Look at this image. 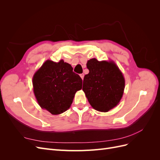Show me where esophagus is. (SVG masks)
Segmentation results:
<instances>
[{
  "instance_id": "esophagus-1",
  "label": "esophagus",
  "mask_w": 160,
  "mask_h": 160,
  "mask_svg": "<svg viewBox=\"0 0 160 160\" xmlns=\"http://www.w3.org/2000/svg\"><path fill=\"white\" fill-rule=\"evenodd\" d=\"M80 77H81V79H83V78H84V74H83V73H81V74H80Z\"/></svg>"
}]
</instances>
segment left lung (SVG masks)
Here are the masks:
<instances>
[{"mask_svg":"<svg viewBox=\"0 0 160 160\" xmlns=\"http://www.w3.org/2000/svg\"><path fill=\"white\" fill-rule=\"evenodd\" d=\"M89 71L83 79V91L92 108L108 112L119 103L125 88L122 72L113 61L91 59L87 62Z\"/></svg>","mask_w":160,"mask_h":160,"instance_id":"left-lung-1","label":"left lung"}]
</instances>
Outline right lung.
Listing matches in <instances>:
<instances>
[{"mask_svg":"<svg viewBox=\"0 0 160 160\" xmlns=\"http://www.w3.org/2000/svg\"><path fill=\"white\" fill-rule=\"evenodd\" d=\"M32 85L41 108L58 115L70 108L75 93L82 88V79L63 60H47L34 75Z\"/></svg>","mask_w":160,"mask_h":160,"instance_id":"1","label":"right lung"}]
</instances>
